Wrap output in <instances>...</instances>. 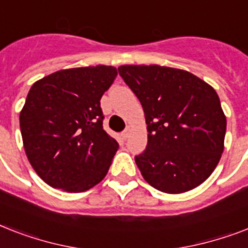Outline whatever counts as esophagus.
<instances>
[{"instance_id":"obj_1","label":"esophagus","mask_w":248,"mask_h":248,"mask_svg":"<svg viewBox=\"0 0 248 248\" xmlns=\"http://www.w3.org/2000/svg\"><path fill=\"white\" fill-rule=\"evenodd\" d=\"M130 132H131V128H130V127L124 128V132H122V136H124V139H127L128 135H130Z\"/></svg>"}]
</instances>
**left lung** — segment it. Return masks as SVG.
<instances>
[{
	"instance_id": "8db88e82",
	"label": "left lung",
	"mask_w": 248,
	"mask_h": 248,
	"mask_svg": "<svg viewBox=\"0 0 248 248\" xmlns=\"http://www.w3.org/2000/svg\"><path fill=\"white\" fill-rule=\"evenodd\" d=\"M118 73L145 114L148 144L135 155L144 179L171 194L202 184L219 163L227 131L215 90L175 68L121 65Z\"/></svg>"
}]
</instances>
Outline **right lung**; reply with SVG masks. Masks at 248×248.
<instances>
[{
	"label": "right lung",
	"instance_id": "obj_1",
	"mask_svg": "<svg viewBox=\"0 0 248 248\" xmlns=\"http://www.w3.org/2000/svg\"><path fill=\"white\" fill-rule=\"evenodd\" d=\"M114 67L64 69L33 83L20 112L25 153L52 188L85 192L100 183L118 149L103 128L100 99Z\"/></svg>",
	"mask_w": 248,
	"mask_h": 248
}]
</instances>
